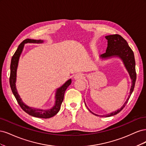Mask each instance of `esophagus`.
Instances as JSON below:
<instances>
[{"instance_id":"esophagus-1","label":"esophagus","mask_w":146,"mask_h":146,"mask_svg":"<svg viewBox=\"0 0 146 146\" xmlns=\"http://www.w3.org/2000/svg\"><path fill=\"white\" fill-rule=\"evenodd\" d=\"M83 77V75L81 73H78L77 74L76 76H74V78L76 79V80H78V79H81Z\"/></svg>"}]
</instances>
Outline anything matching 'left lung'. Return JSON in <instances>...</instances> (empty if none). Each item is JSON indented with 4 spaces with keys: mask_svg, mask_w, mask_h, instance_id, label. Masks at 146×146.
<instances>
[{
    "mask_svg": "<svg viewBox=\"0 0 146 146\" xmlns=\"http://www.w3.org/2000/svg\"><path fill=\"white\" fill-rule=\"evenodd\" d=\"M105 38L108 41V46L106 52L104 54H102L100 57L102 59H108L114 56H117L119 58H120L122 60L123 63L124 64L128 72H129L131 80V86L130 90V94L129 95V97H128L125 103L122 106V107L115 111L110 113L109 114H106V115L100 116L102 117H110L116 115V114L119 113L125 107V106L127 104L128 101H129L130 98L131 94H132L134 90L136 79V73L135 69V60L133 52L129 47L125 39H123L121 35L117 34L106 36ZM90 112L95 114L96 116H99L98 114L93 113L91 111H90Z\"/></svg>",
    "mask_w": 146,
    "mask_h": 146,
    "instance_id": "left-lung-1",
    "label": "left lung"
}]
</instances>
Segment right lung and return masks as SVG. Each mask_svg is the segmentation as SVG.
<instances>
[{"instance_id":"right-lung-1","label":"right lung","mask_w":146,"mask_h":146,"mask_svg":"<svg viewBox=\"0 0 146 146\" xmlns=\"http://www.w3.org/2000/svg\"><path fill=\"white\" fill-rule=\"evenodd\" d=\"M43 40H36V39H26L24 41L22 42L17 47L16 51L12 56L11 61V65H10V84L11 91L14 94L15 98L19 104L21 108L23 109L25 112L29 114V115L32 116L36 117L43 118V119H47L52 117L55 114L58 113L60 110L61 105L62 104L64 92L67 89L68 87L71 83V79H69L64 84L61 86L60 88H58L56 90L55 93V105L51 109L48 110H41V109H36L32 107H30L27 105H25L17 92L16 87V72H17V68L18 66V62L19 60V57L22 52L23 50L24 47V44L25 43H42L43 42Z\"/></svg>"}]
</instances>
